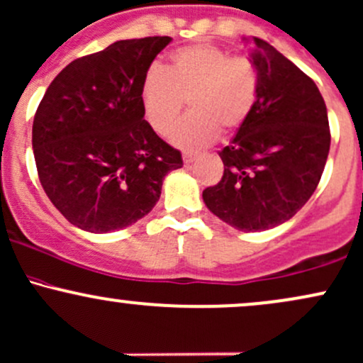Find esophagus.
Returning a JSON list of instances; mask_svg holds the SVG:
<instances>
[{
  "label": "esophagus",
  "instance_id": "1",
  "mask_svg": "<svg viewBox=\"0 0 363 363\" xmlns=\"http://www.w3.org/2000/svg\"><path fill=\"white\" fill-rule=\"evenodd\" d=\"M196 157H198V155L191 153V151H184V153H182V160H184L186 165H188V163H193L194 160H196Z\"/></svg>",
  "mask_w": 363,
  "mask_h": 363
}]
</instances>
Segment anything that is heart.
Returning a JSON list of instances; mask_svg holds the SVG:
<instances>
[{
  "instance_id": "heart-1",
  "label": "heart",
  "mask_w": 363,
  "mask_h": 363,
  "mask_svg": "<svg viewBox=\"0 0 363 363\" xmlns=\"http://www.w3.org/2000/svg\"><path fill=\"white\" fill-rule=\"evenodd\" d=\"M260 75L248 55H230L215 45L175 50L167 69L153 65L141 84L146 121L158 134H169L185 101L191 115L172 133L181 148H201L222 134L240 130L253 113Z\"/></svg>"
}]
</instances>
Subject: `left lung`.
Segmentation results:
<instances>
[{
    "instance_id": "obj_1",
    "label": "left lung",
    "mask_w": 363,
    "mask_h": 363,
    "mask_svg": "<svg viewBox=\"0 0 363 363\" xmlns=\"http://www.w3.org/2000/svg\"><path fill=\"white\" fill-rule=\"evenodd\" d=\"M260 75L248 122L218 151L224 175L203 191L208 210L245 233L289 220L317 189L330 146L328 108L315 82L274 46L250 39Z\"/></svg>"
}]
</instances>
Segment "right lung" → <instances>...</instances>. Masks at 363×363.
<instances>
[{
	"label": "right lung",
	"instance_id": "right-lung-1",
	"mask_svg": "<svg viewBox=\"0 0 363 363\" xmlns=\"http://www.w3.org/2000/svg\"><path fill=\"white\" fill-rule=\"evenodd\" d=\"M172 38L123 39L70 62L33 123L39 181L70 224L89 233L133 225L157 205L181 151L145 121L141 84Z\"/></svg>",
	"mask_w": 363,
	"mask_h": 363
}]
</instances>
